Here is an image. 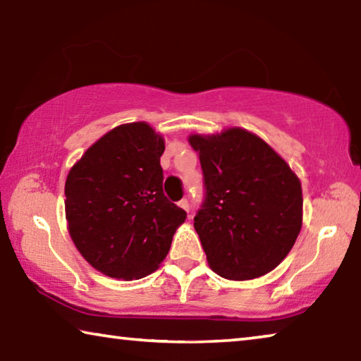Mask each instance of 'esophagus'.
Returning <instances> with one entry per match:
<instances>
[{"mask_svg":"<svg viewBox=\"0 0 361 361\" xmlns=\"http://www.w3.org/2000/svg\"><path fill=\"white\" fill-rule=\"evenodd\" d=\"M178 205L181 207V209H183V210H186V212H189V202H188V200H186V199H183V200H180V202H178Z\"/></svg>","mask_w":361,"mask_h":361,"instance_id":"esophagus-1","label":"esophagus"}]
</instances>
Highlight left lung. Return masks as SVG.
Here are the masks:
<instances>
[{
	"label": "left lung",
	"instance_id": "left-lung-1",
	"mask_svg": "<svg viewBox=\"0 0 361 361\" xmlns=\"http://www.w3.org/2000/svg\"><path fill=\"white\" fill-rule=\"evenodd\" d=\"M188 140L204 172L205 200L194 229L210 269L237 282L266 276L302 228L298 175L264 140L240 127Z\"/></svg>",
	"mask_w": 361,
	"mask_h": 361
}]
</instances>
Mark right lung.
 <instances>
[{
    "label": "right lung",
    "mask_w": 361,
    "mask_h": 361,
    "mask_svg": "<svg viewBox=\"0 0 361 361\" xmlns=\"http://www.w3.org/2000/svg\"><path fill=\"white\" fill-rule=\"evenodd\" d=\"M166 142L148 122L114 127L65 181V216L82 258L108 277L138 280L166 258L186 212L164 195Z\"/></svg>",
    "instance_id": "add662e5"
}]
</instances>
